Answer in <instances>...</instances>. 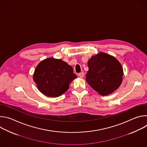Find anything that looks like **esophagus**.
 <instances>
[{"instance_id":"esophagus-1","label":"esophagus","mask_w":147,"mask_h":147,"mask_svg":"<svg viewBox=\"0 0 147 147\" xmlns=\"http://www.w3.org/2000/svg\"><path fill=\"white\" fill-rule=\"evenodd\" d=\"M78 76H79L80 78H82L84 76V73L83 72L80 73L78 74Z\"/></svg>"}]
</instances>
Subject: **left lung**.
Returning <instances> with one entry per match:
<instances>
[{"instance_id":"1","label":"left lung","mask_w":147,"mask_h":147,"mask_svg":"<svg viewBox=\"0 0 147 147\" xmlns=\"http://www.w3.org/2000/svg\"><path fill=\"white\" fill-rule=\"evenodd\" d=\"M88 66L86 81L99 94L109 95L120 87L123 70L115 57L100 52L88 60Z\"/></svg>"}]
</instances>
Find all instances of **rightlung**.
Wrapping results in <instances>:
<instances>
[{
    "label": "right lung",
    "instance_id": "right-lung-1",
    "mask_svg": "<svg viewBox=\"0 0 147 147\" xmlns=\"http://www.w3.org/2000/svg\"><path fill=\"white\" fill-rule=\"evenodd\" d=\"M76 78L71 66L61 59L52 57L41 61L33 75L38 89L49 97L61 95L69 89L70 83Z\"/></svg>",
    "mask_w": 147,
    "mask_h": 147
}]
</instances>
